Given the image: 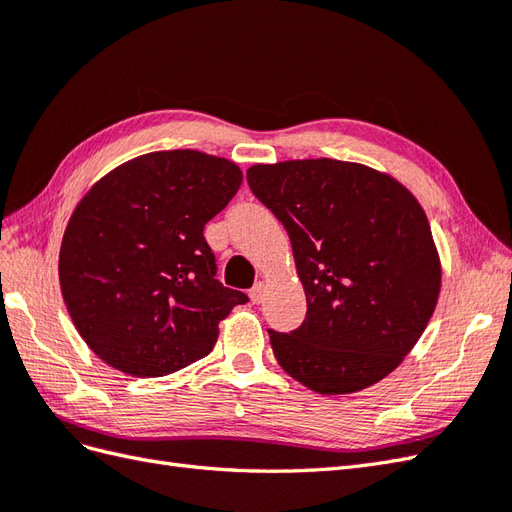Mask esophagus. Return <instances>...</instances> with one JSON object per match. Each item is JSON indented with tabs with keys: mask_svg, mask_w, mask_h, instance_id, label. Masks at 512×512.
I'll list each match as a JSON object with an SVG mask.
<instances>
[{
	"mask_svg": "<svg viewBox=\"0 0 512 512\" xmlns=\"http://www.w3.org/2000/svg\"><path fill=\"white\" fill-rule=\"evenodd\" d=\"M265 294H267V284L265 282H256L254 284V288L250 290V299H252V303H262L265 301Z\"/></svg>",
	"mask_w": 512,
	"mask_h": 512,
	"instance_id": "esophagus-1",
	"label": "esophagus"
}]
</instances>
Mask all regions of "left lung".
I'll return each mask as SVG.
<instances>
[{"label": "left lung", "mask_w": 512, "mask_h": 512, "mask_svg": "<svg viewBox=\"0 0 512 512\" xmlns=\"http://www.w3.org/2000/svg\"><path fill=\"white\" fill-rule=\"evenodd\" d=\"M284 224L307 316L269 331L277 363L320 395H350L395 371L421 339L442 286L427 215L404 183L331 158L247 168Z\"/></svg>", "instance_id": "8db88e82"}]
</instances>
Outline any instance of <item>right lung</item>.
<instances>
[{
	"instance_id": "obj_1",
	"label": "right lung",
	"mask_w": 512,
	"mask_h": 512,
	"mask_svg": "<svg viewBox=\"0 0 512 512\" xmlns=\"http://www.w3.org/2000/svg\"><path fill=\"white\" fill-rule=\"evenodd\" d=\"M241 168L194 149L119 164L76 205L59 250L61 297L104 363L160 378L207 356L247 301L215 280L205 224L237 194Z\"/></svg>"
}]
</instances>
